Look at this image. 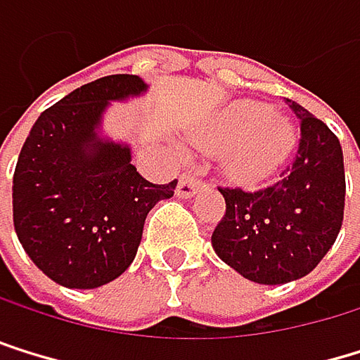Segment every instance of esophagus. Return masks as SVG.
Wrapping results in <instances>:
<instances>
[{"instance_id":"obj_1","label":"esophagus","mask_w":360,"mask_h":360,"mask_svg":"<svg viewBox=\"0 0 360 360\" xmlns=\"http://www.w3.org/2000/svg\"><path fill=\"white\" fill-rule=\"evenodd\" d=\"M200 186H202V181H198L196 176L184 174V176H181V181H179V186H176V196H179V198H192V196L198 192Z\"/></svg>"}]
</instances>
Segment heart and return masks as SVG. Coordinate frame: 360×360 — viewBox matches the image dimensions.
I'll return each instance as SVG.
<instances>
[{
    "mask_svg": "<svg viewBox=\"0 0 360 360\" xmlns=\"http://www.w3.org/2000/svg\"><path fill=\"white\" fill-rule=\"evenodd\" d=\"M202 150H226L229 170L246 184L272 176L294 153L298 142L296 122L266 103L242 99L224 105L194 136Z\"/></svg>",
    "mask_w": 360,
    "mask_h": 360,
    "instance_id": "b5f03b06",
    "label": "heart"
}]
</instances>
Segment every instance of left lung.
<instances>
[{
	"label": "left lung",
	"instance_id": "1",
	"mask_svg": "<svg viewBox=\"0 0 360 360\" xmlns=\"http://www.w3.org/2000/svg\"><path fill=\"white\" fill-rule=\"evenodd\" d=\"M300 146L278 184L248 192L220 188L226 212L212 235L216 255L244 278L283 285L307 276L333 248L345 202L337 136L296 101Z\"/></svg>",
	"mask_w": 360,
	"mask_h": 360
}]
</instances>
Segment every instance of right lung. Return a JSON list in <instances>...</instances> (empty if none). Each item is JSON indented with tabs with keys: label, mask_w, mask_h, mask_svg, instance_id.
Instances as JSON below:
<instances>
[{
	"label": "right lung",
	"mask_w": 360,
	"mask_h": 360,
	"mask_svg": "<svg viewBox=\"0 0 360 360\" xmlns=\"http://www.w3.org/2000/svg\"><path fill=\"white\" fill-rule=\"evenodd\" d=\"M138 75L90 82L45 110L19 153L12 218L38 270L68 289H94L125 272L148 212L174 194L176 179L155 186L131 164V146L103 134L112 103L138 99Z\"/></svg>",
	"instance_id": "1"
}]
</instances>
